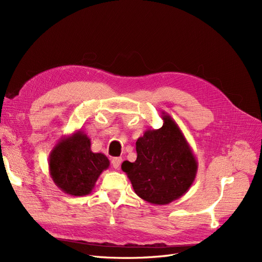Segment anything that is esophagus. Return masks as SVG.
<instances>
[{"instance_id":"esophagus-1","label":"esophagus","mask_w":262,"mask_h":262,"mask_svg":"<svg viewBox=\"0 0 262 262\" xmlns=\"http://www.w3.org/2000/svg\"><path fill=\"white\" fill-rule=\"evenodd\" d=\"M111 163H112V166L115 169H119L121 166V163H122V158H113Z\"/></svg>"}]
</instances>
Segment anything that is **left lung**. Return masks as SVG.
<instances>
[{
	"label": "left lung",
	"mask_w": 262,
	"mask_h": 262,
	"mask_svg": "<svg viewBox=\"0 0 262 262\" xmlns=\"http://www.w3.org/2000/svg\"><path fill=\"white\" fill-rule=\"evenodd\" d=\"M162 119L161 128H150L137 139V160L122 163L135 193L156 205L181 198L198 172V161L177 123L165 112Z\"/></svg>",
	"instance_id": "8db88e82"
}]
</instances>
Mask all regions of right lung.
Listing matches in <instances>:
<instances>
[{
  "label": "right lung",
  "mask_w": 262,
  "mask_h": 262,
  "mask_svg": "<svg viewBox=\"0 0 262 262\" xmlns=\"http://www.w3.org/2000/svg\"><path fill=\"white\" fill-rule=\"evenodd\" d=\"M109 166V159L103 153L91 150V139L82 130L58 141L48 157L55 185L73 196L90 194L101 172Z\"/></svg>",
  "instance_id": "right-lung-1"
}]
</instances>
